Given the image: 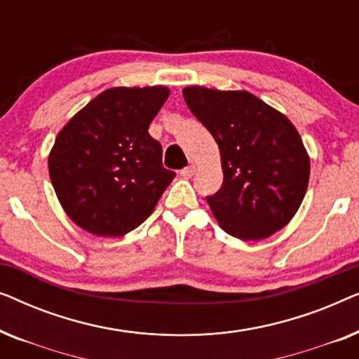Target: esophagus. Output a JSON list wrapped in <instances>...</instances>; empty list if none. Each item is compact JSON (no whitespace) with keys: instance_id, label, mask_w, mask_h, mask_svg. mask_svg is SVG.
Masks as SVG:
<instances>
[{"instance_id":"esophagus-1","label":"esophagus","mask_w":359,"mask_h":359,"mask_svg":"<svg viewBox=\"0 0 359 359\" xmlns=\"http://www.w3.org/2000/svg\"><path fill=\"white\" fill-rule=\"evenodd\" d=\"M194 173H196V166L194 165H191V166H188V168L181 170V176H183V178H191V176H193Z\"/></svg>"}]
</instances>
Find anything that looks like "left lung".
I'll return each instance as SVG.
<instances>
[{
  "label": "left lung",
  "mask_w": 359,
  "mask_h": 359,
  "mask_svg": "<svg viewBox=\"0 0 359 359\" xmlns=\"http://www.w3.org/2000/svg\"><path fill=\"white\" fill-rule=\"evenodd\" d=\"M189 111L220 150L224 183L208 203L222 230L240 240L271 237L306 196L311 158L283 112L248 91L186 86Z\"/></svg>",
  "instance_id": "obj_1"
}]
</instances>
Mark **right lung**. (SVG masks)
<instances>
[{"label":"right lung","mask_w":359,"mask_h":359,"mask_svg":"<svg viewBox=\"0 0 359 359\" xmlns=\"http://www.w3.org/2000/svg\"><path fill=\"white\" fill-rule=\"evenodd\" d=\"M166 86L102 91L58 132L48 175L68 217L97 237H122L154 212L173 181L149 126Z\"/></svg>","instance_id":"1"}]
</instances>
